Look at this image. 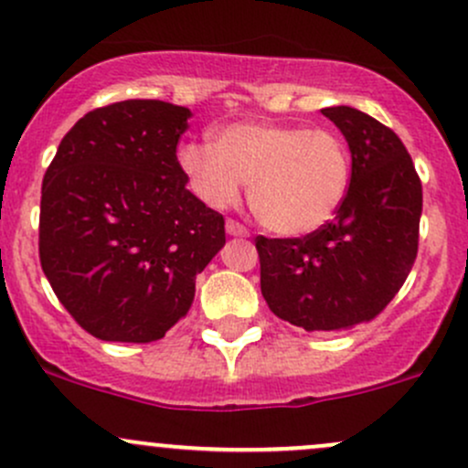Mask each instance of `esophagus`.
Here are the masks:
<instances>
[{"mask_svg": "<svg viewBox=\"0 0 468 468\" xmlns=\"http://www.w3.org/2000/svg\"><path fill=\"white\" fill-rule=\"evenodd\" d=\"M226 233L233 235V238H249V229L235 219H226Z\"/></svg>", "mask_w": 468, "mask_h": 468, "instance_id": "34e87169", "label": "esophagus"}]
</instances>
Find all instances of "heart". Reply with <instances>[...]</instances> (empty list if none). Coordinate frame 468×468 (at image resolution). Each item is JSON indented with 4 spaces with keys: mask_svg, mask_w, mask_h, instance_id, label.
<instances>
[{
    "mask_svg": "<svg viewBox=\"0 0 468 468\" xmlns=\"http://www.w3.org/2000/svg\"><path fill=\"white\" fill-rule=\"evenodd\" d=\"M193 193L226 208L249 184L255 218L280 235H309L337 215L351 188L348 144L328 128L230 124L213 144L188 142L177 153Z\"/></svg>",
    "mask_w": 468,
    "mask_h": 468,
    "instance_id": "heart-1",
    "label": "heart"
}]
</instances>
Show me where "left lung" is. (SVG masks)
Masks as SVG:
<instances>
[{
  "label": "left lung",
  "mask_w": 468,
  "mask_h": 468,
  "mask_svg": "<svg viewBox=\"0 0 468 468\" xmlns=\"http://www.w3.org/2000/svg\"><path fill=\"white\" fill-rule=\"evenodd\" d=\"M322 115L351 148L342 208L304 238H255L266 304L309 333L346 331L387 309L418 258L422 215V182L391 128L351 106Z\"/></svg>",
  "instance_id": "obj_1"
}]
</instances>
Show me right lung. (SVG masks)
<instances>
[{
    "mask_svg": "<svg viewBox=\"0 0 468 468\" xmlns=\"http://www.w3.org/2000/svg\"><path fill=\"white\" fill-rule=\"evenodd\" d=\"M191 111L126 100L86 112L42 182L39 261L73 320L104 342L162 340L226 242L186 188L177 142Z\"/></svg>",
    "mask_w": 468,
    "mask_h": 468,
    "instance_id": "1",
    "label": "right lung"
}]
</instances>
